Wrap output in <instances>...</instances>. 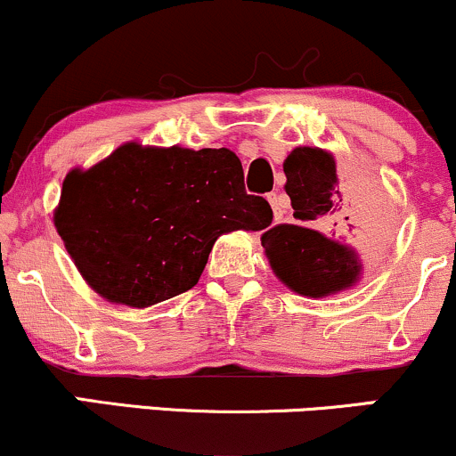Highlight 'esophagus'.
I'll return each instance as SVG.
<instances>
[{
	"label": "esophagus",
	"instance_id": "1",
	"mask_svg": "<svg viewBox=\"0 0 456 456\" xmlns=\"http://www.w3.org/2000/svg\"><path fill=\"white\" fill-rule=\"evenodd\" d=\"M268 201L272 206V212H274V221H281L282 218V208H285V203H282V197L279 195V192H270L268 195Z\"/></svg>",
	"mask_w": 456,
	"mask_h": 456
}]
</instances>
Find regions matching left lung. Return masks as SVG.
Listing matches in <instances>:
<instances>
[{"label": "left lung", "mask_w": 456, "mask_h": 456, "mask_svg": "<svg viewBox=\"0 0 456 456\" xmlns=\"http://www.w3.org/2000/svg\"><path fill=\"white\" fill-rule=\"evenodd\" d=\"M285 191L297 224H276L261 235L272 270L289 289L323 297L347 289L362 274L352 248L381 221L373 197L355 206L338 186L334 156L319 148H296L282 162ZM317 228L333 235L326 239Z\"/></svg>", "instance_id": "8db88e82"}]
</instances>
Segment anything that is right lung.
<instances>
[{"instance_id": "add662e5", "label": "right lung", "mask_w": 456, "mask_h": 456, "mask_svg": "<svg viewBox=\"0 0 456 456\" xmlns=\"http://www.w3.org/2000/svg\"><path fill=\"white\" fill-rule=\"evenodd\" d=\"M53 221L98 296L145 308L195 287L218 235L268 227L272 208L232 150L124 143L66 175Z\"/></svg>"}]
</instances>
